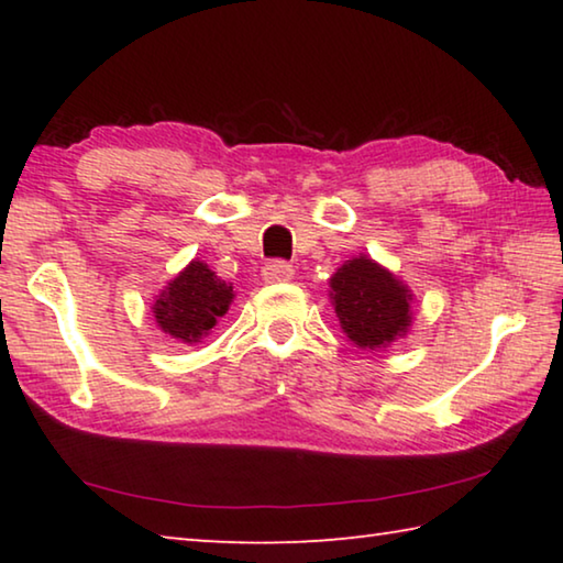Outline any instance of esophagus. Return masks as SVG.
I'll use <instances>...</instances> for the list:
<instances>
[{
	"label": "esophagus",
	"mask_w": 563,
	"mask_h": 563,
	"mask_svg": "<svg viewBox=\"0 0 563 563\" xmlns=\"http://www.w3.org/2000/svg\"><path fill=\"white\" fill-rule=\"evenodd\" d=\"M263 278L268 283H285L292 278V265L285 263V261H271L265 263L263 268Z\"/></svg>",
	"instance_id": "1"
}]
</instances>
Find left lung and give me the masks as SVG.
I'll list each match as a JSON object with an SVG mask.
<instances>
[{
	"label": "left lung",
	"instance_id": "8db88e82",
	"mask_svg": "<svg viewBox=\"0 0 563 563\" xmlns=\"http://www.w3.org/2000/svg\"><path fill=\"white\" fill-rule=\"evenodd\" d=\"M330 288L340 325L360 347H385L412 322L405 285L369 258L347 261L332 275Z\"/></svg>",
	"mask_w": 563,
	"mask_h": 563
}]
</instances>
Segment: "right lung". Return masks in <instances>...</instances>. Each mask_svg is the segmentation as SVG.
<instances>
[{"mask_svg":"<svg viewBox=\"0 0 563 563\" xmlns=\"http://www.w3.org/2000/svg\"><path fill=\"white\" fill-rule=\"evenodd\" d=\"M233 300V285L218 278L201 261H194L188 268L168 283L154 305L156 322L161 330L184 342H198L225 316Z\"/></svg>","mask_w":563,"mask_h":563,"instance_id":"right-lung-1","label":"right lung"}]
</instances>
